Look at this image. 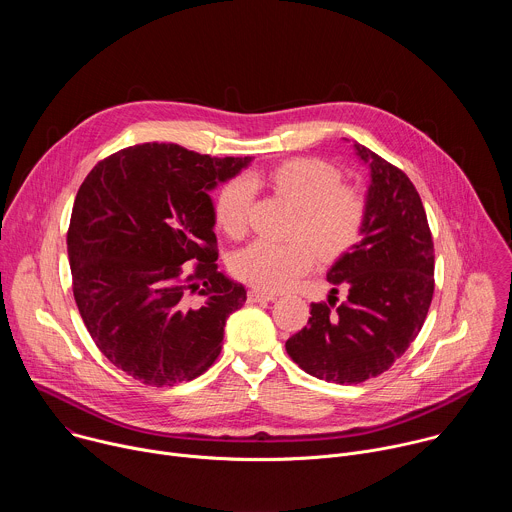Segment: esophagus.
Instances as JSON below:
<instances>
[{
	"label": "esophagus",
	"mask_w": 512,
	"mask_h": 512,
	"mask_svg": "<svg viewBox=\"0 0 512 512\" xmlns=\"http://www.w3.org/2000/svg\"><path fill=\"white\" fill-rule=\"evenodd\" d=\"M277 296L275 294H267L263 289H251L249 291V302H275Z\"/></svg>",
	"instance_id": "obj_1"
}]
</instances>
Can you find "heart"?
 Returning <instances> with one entry per match:
<instances>
[{
  "instance_id": "obj_1",
  "label": "heart",
  "mask_w": 512,
  "mask_h": 512,
  "mask_svg": "<svg viewBox=\"0 0 512 512\" xmlns=\"http://www.w3.org/2000/svg\"><path fill=\"white\" fill-rule=\"evenodd\" d=\"M269 184L281 198L296 206V218L291 233L304 239L285 243L255 241L235 255V273L267 291H279L304 275L316 255L324 261L344 255L360 237L367 200L350 186H342L340 172L320 160L296 158L287 160L265 176H253L251 181ZM253 200V185L247 178H235L216 196V225L225 235L241 239L249 229V208Z\"/></svg>"
}]
</instances>
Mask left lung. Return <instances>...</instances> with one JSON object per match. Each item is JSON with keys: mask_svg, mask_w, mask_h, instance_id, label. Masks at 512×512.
Wrapping results in <instances>:
<instances>
[{"mask_svg": "<svg viewBox=\"0 0 512 512\" xmlns=\"http://www.w3.org/2000/svg\"><path fill=\"white\" fill-rule=\"evenodd\" d=\"M348 141V139H346ZM369 168L362 239L340 255L326 279L346 289L336 304H312L308 326L285 342L291 360L322 381L356 385L387 371L419 334L433 298V241L411 180L354 143Z\"/></svg>", "mask_w": 512, "mask_h": 512, "instance_id": "obj_1", "label": "left lung"}]
</instances>
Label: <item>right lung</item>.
Masks as SVG:
<instances>
[{
    "label": "right lung",
    "mask_w": 512,
    "mask_h": 512,
    "mask_svg": "<svg viewBox=\"0 0 512 512\" xmlns=\"http://www.w3.org/2000/svg\"><path fill=\"white\" fill-rule=\"evenodd\" d=\"M249 164L141 143L99 162L81 184L66 235L72 294L97 348L129 377L174 387L221 354L247 289L214 263L210 192Z\"/></svg>",
    "instance_id": "right-lung-1"
}]
</instances>
